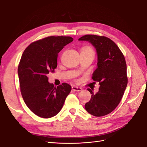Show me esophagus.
Returning a JSON list of instances; mask_svg holds the SVG:
<instances>
[{
  "mask_svg": "<svg viewBox=\"0 0 147 147\" xmlns=\"http://www.w3.org/2000/svg\"><path fill=\"white\" fill-rule=\"evenodd\" d=\"M72 89L75 91H81L82 90V88L80 87H78L76 86H73L72 87Z\"/></svg>",
  "mask_w": 147,
  "mask_h": 147,
  "instance_id": "esophagus-1",
  "label": "esophagus"
}]
</instances>
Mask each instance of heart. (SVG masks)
<instances>
[{
	"instance_id": "1",
	"label": "heart",
	"mask_w": 147,
	"mask_h": 147,
	"mask_svg": "<svg viewBox=\"0 0 147 147\" xmlns=\"http://www.w3.org/2000/svg\"><path fill=\"white\" fill-rule=\"evenodd\" d=\"M83 49H91V48H87V47H86V48H83Z\"/></svg>"
}]
</instances>
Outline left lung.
Masks as SVG:
<instances>
[{
    "label": "left lung",
    "instance_id": "obj_1",
    "mask_svg": "<svg viewBox=\"0 0 147 147\" xmlns=\"http://www.w3.org/2000/svg\"><path fill=\"white\" fill-rule=\"evenodd\" d=\"M91 43L97 56V69L92 78L99 83V91L94 94L91 89L90 100L85 109L95 117L112 112L121 101L127 84L126 63L122 52L114 42L104 36L85 35L78 39Z\"/></svg>",
    "mask_w": 147,
    "mask_h": 147
}]
</instances>
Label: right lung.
<instances>
[{"instance_id":"right-lung-1","label":"right lung","mask_w":147,"mask_h":147,"mask_svg":"<svg viewBox=\"0 0 147 147\" xmlns=\"http://www.w3.org/2000/svg\"><path fill=\"white\" fill-rule=\"evenodd\" d=\"M74 40L71 37L51 36L26 48L18 68L21 92L28 107L37 116L48 118L58 113L71 91L66 83L57 87L47 75L57 67L58 53Z\"/></svg>"}]
</instances>
